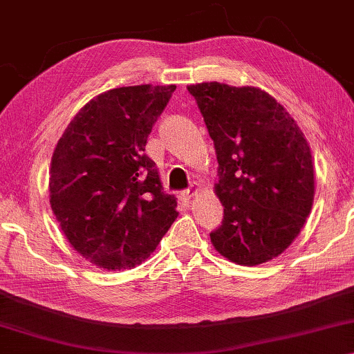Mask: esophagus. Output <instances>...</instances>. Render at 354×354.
<instances>
[{
	"label": "esophagus",
	"mask_w": 354,
	"mask_h": 354,
	"mask_svg": "<svg viewBox=\"0 0 354 354\" xmlns=\"http://www.w3.org/2000/svg\"><path fill=\"white\" fill-rule=\"evenodd\" d=\"M195 194H197V189H195V187H190V189H186V190H184V192H183L181 195H183V198H184V200H190V198L194 197Z\"/></svg>",
	"instance_id": "34e87169"
}]
</instances>
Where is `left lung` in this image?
I'll list each match as a JSON object with an SVG mask.
<instances>
[{
  "instance_id": "obj_1",
  "label": "left lung",
  "mask_w": 354,
  "mask_h": 354,
  "mask_svg": "<svg viewBox=\"0 0 354 354\" xmlns=\"http://www.w3.org/2000/svg\"><path fill=\"white\" fill-rule=\"evenodd\" d=\"M197 100L217 156L222 225L218 254L255 266L279 257L310 214L315 179L308 143L287 110L254 86L198 83Z\"/></svg>"
}]
</instances>
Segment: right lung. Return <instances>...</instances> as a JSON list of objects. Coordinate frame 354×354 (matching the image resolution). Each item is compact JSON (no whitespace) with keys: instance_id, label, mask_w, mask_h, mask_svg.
Wrapping results in <instances>:
<instances>
[{"instance_id":"obj_1","label":"right lung","mask_w":354,"mask_h":354,"mask_svg":"<svg viewBox=\"0 0 354 354\" xmlns=\"http://www.w3.org/2000/svg\"><path fill=\"white\" fill-rule=\"evenodd\" d=\"M175 85L110 89L83 106L59 138L50 205L72 248L104 269H131L156 250L178 217L145 154Z\"/></svg>"}]
</instances>
